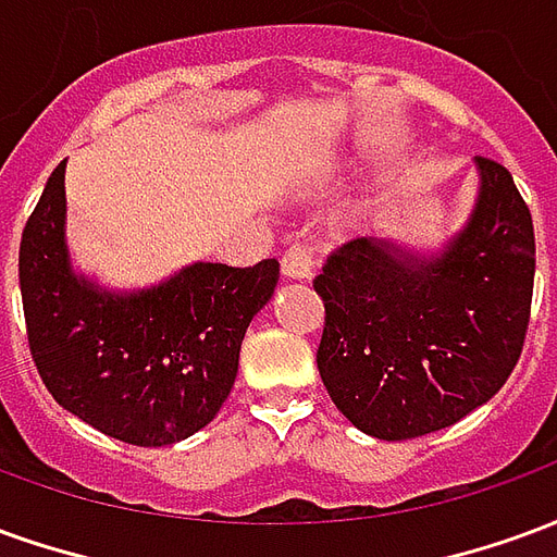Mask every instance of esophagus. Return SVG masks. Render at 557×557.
<instances>
[{
  "label": "esophagus",
  "instance_id": "1",
  "mask_svg": "<svg viewBox=\"0 0 557 557\" xmlns=\"http://www.w3.org/2000/svg\"><path fill=\"white\" fill-rule=\"evenodd\" d=\"M313 268H315V259H313V247L310 244H292L289 250L283 253V274L292 280H310L313 277Z\"/></svg>",
  "mask_w": 557,
  "mask_h": 557
}]
</instances>
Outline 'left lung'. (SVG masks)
<instances>
[{
    "label": "left lung",
    "mask_w": 557,
    "mask_h": 557,
    "mask_svg": "<svg viewBox=\"0 0 557 557\" xmlns=\"http://www.w3.org/2000/svg\"><path fill=\"white\" fill-rule=\"evenodd\" d=\"M468 226L435 259L351 238L322 265L319 375L367 435L403 442L444 430L492 399L525 346L534 223L513 175L478 158Z\"/></svg>",
    "instance_id": "8db88e82"
}]
</instances>
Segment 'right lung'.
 Instances as JSON below:
<instances>
[{
    "mask_svg": "<svg viewBox=\"0 0 557 557\" xmlns=\"http://www.w3.org/2000/svg\"><path fill=\"white\" fill-rule=\"evenodd\" d=\"M277 277V259L196 262L137 295L101 292L67 262L65 160L20 238V295L41 382L62 409L137 447L182 442L214 420L238 375L244 331Z\"/></svg>",
    "mask_w": 557,
    "mask_h": 557,
    "instance_id": "add662e5",
    "label": "right lung"
}]
</instances>
